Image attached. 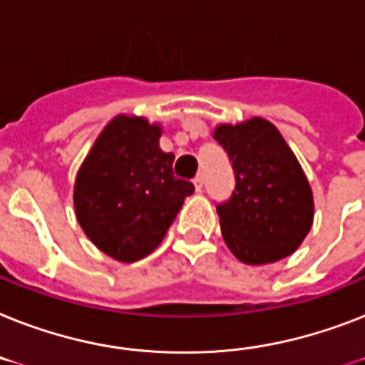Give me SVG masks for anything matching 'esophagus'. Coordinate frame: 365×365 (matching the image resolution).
Instances as JSON below:
<instances>
[{
	"mask_svg": "<svg viewBox=\"0 0 365 365\" xmlns=\"http://www.w3.org/2000/svg\"><path fill=\"white\" fill-rule=\"evenodd\" d=\"M192 183H195V189H197V191H200V189H202V185H204L202 174H197V176H195V180H192Z\"/></svg>",
	"mask_w": 365,
	"mask_h": 365,
	"instance_id": "1",
	"label": "esophagus"
}]
</instances>
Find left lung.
<instances>
[{
  "label": "left lung",
  "mask_w": 365,
  "mask_h": 365,
  "mask_svg": "<svg viewBox=\"0 0 365 365\" xmlns=\"http://www.w3.org/2000/svg\"><path fill=\"white\" fill-rule=\"evenodd\" d=\"M232 163L230 197L217 204L229 250L245 264H268L298 250L313 223V195L283 136L262 118L213 133Z\"/></svg>",
  "instance_id": "left-lung-1"
}]
</instances>
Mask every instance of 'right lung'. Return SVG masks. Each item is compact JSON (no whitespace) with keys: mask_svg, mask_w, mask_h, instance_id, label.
<instances>
[{"mask_svg":"<svg viewBox=\"0 0 365 365\" xmlns=\"http://www.w3.org/2000/svg\"><path fill=\"white\" fill-rule=\"evenodd\" d=\"M161 131L144 118L118 115L86 157L75 183L80 227L103 253L121 262L152 253L195 191L174 176V153L159 148Z\"/></svg>","mask_w":365,"mask_h":365,"instance_id":"add662e5","label":"right lung"}]
</instances>
